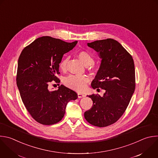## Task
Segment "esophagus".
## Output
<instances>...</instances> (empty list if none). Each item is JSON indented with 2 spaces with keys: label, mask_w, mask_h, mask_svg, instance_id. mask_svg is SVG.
Wrapping results in <instances>:
<instances>
[{
  "label": "esophagus",
  "mask_w": 158,
  "mask_h": 158,
  "mask_svg": "<svg viewBox=\"0 0 158 158\" xmlns=\"http://www.w3.org/2000/svg\"><path fill=\"white\" fill-rule=\"evenodd\" d=\"M77 96H78V98H82V97H85V95L83 94H81V93H77Z\"/></svg>",
  "instance_id": "1"
}]
</instances>
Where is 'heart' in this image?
<instances>
[{
  "instance_id": "obj_1",
  "label": "heart",
  "mask_w": 158,
  "mask_h": 158,
  "mask_svg": "<svg viewBox=\"0 0 158 158\" xmlns=\"http://www.w3.org/2000/svg\"><path fill=\"white\" fill-rule=\"evenodd\" d=\"M77 56L83 62V63L87 66H91L94 63V57L87 51H79ZM68 61V58H66L61 61L60 64V68L61 70L64 71L66 69ZM89 81V79L86 76L71 74L65 78L64 84L67 87L71 89L79 92H82L85 89Z\"/></svg>"
}]
</instances>
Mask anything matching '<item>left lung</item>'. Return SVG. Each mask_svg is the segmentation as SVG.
I'll use <instances>...</instances> for the list:
<instances>
[{
	"label": "left lung",
	"mask_w": 158,
	"mask_h": 158,
	"mask_svg": "<svg viewBox=\"0 0 158 158\" xmlns=\"http://www.w3.org/2000/svg\"><path fill=\"white\" fill-rule=\"evenodd\" d=\"M98 52L101 63L91 83L94 89H104L101 97L92 94V108L84 117L91 125L104 127L115 123L127 109L135 89V71L132 56L117 41L108 38L88 43Z\"/></svg>",
	"instance_id": "1"
}]
</instances>
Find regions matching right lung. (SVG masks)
Instances as JSON below:
<instances>
[{"label":"right lung","instance_id":"obj_1","mask_svg":"<svg viewBox=\"0 0 158 158\" xmlns=\"http://www.w3.org/2000/svg\"><path fill=\"white\" fill-rule=\"evenodd\" d=\"M77 43L42 36L26 46L19 56L17 85L27 110L41 124L50 125L61 121L68 103L77 98L74 90L63 85L57 90L48 88L52 81L60 82L56 76L60 74V63Z\"/></svg>","mask_w":158,"mask_h":158}]
</instances>
